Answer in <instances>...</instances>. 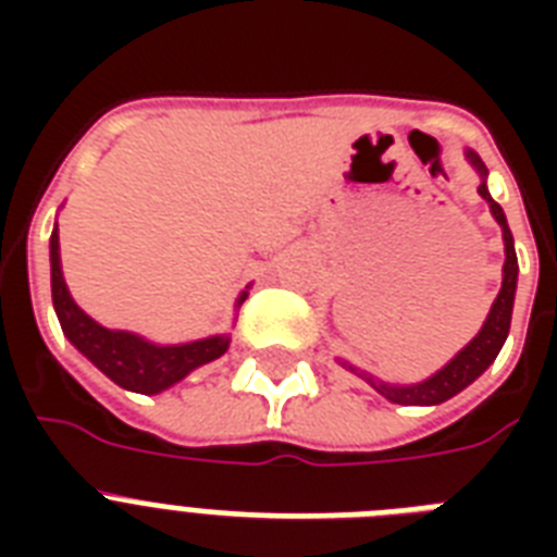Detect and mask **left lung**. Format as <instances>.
<instances>
[{
	"mask_svg": "<svg viewBox=\"0 0 557 557\" xmlns=\"http://www.w3.org/2000/svg\"><path fill=\"white\" fill-rule=\"evenodd\" d=\"M468 159L480 170V176H485L488 170L480 161L476 152H468ZM480 196H483L488 205H492L494 219L500 222L503 239H506V265H503V288L497 300H494L492 312H488V321L483 323V330L471 344H468L462 352H459L454 361H450L445 370H440L433 379L422 381V384H413V387H389L384 381H375L370 375H364L372 387L379 389L381 396H387L389 401L396 405H440V401H448L450 396H457L459 389H466L476 375H483L485 367L492 364L497 352H500L503 341L509 335L511 326V306H515V288H518V253H515V239H511L509 222H506V213L497 201L488 196V187L485 182L480 185Z\"/></svg>",
	"mask_w": 557,
	"mask_h": 557,
	"instance_id": "obj_1",
	"label": "left lung"
}]
</instances>
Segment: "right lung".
Masks as SVG:
<instances>
[{
  "label": "right lung",
  "mask_w": 557,
  "mask_h": 557,
  "mask_svg": "<svg viewBox=\"0 0 557 557\" xmlns=\"http://www.w3.org/2000/svg\"><path fill=\"white\" fill-rule=\"evenodd\" d=\"M57 248H60V243H57L54 231L51 234V297H54L57 318H60L65 338L121 387L135 389V393L168 389L170 384L185 379L190 370L222 356L231 344L227 335H216V338L193 341V344H182V347H152L129 332L103 330L69 295ZM243 300L245 295L239 297V304Z\"/></svg>",
  "instance_id": "add662e5"
}]
</instances>
